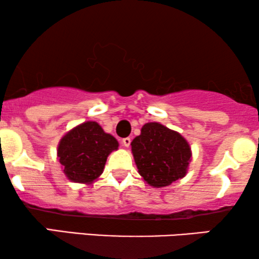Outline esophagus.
Returning a JSON list of instances; mask_svg holds the SVG:
<instances>
[{
	"label": "esophagus",
	"instance_id": "obj_1",
	"mask_svg": "<svg viewBox=\"0 0 259 259\" xmlns=\"http://www.w3.org/2000/svg\"><path fill=\"white\" fill-rule=\"evenodd\" d=\"M122 145L125 147H130L131 145V138H123L122 139Z\"/></svg>",
	"mask_w": 259,
	"mask_h": 259
}]
</instances>
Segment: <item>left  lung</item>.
<instances>
[{
  "label": "left lung",
  "mask_w": 259,
  "mask_h": 259,
  "mask_svg": "<svg viewBox=\"0 0 259 259\" xmlns=\"http://www.w3.org/2000/svg\"><path fill=\"white\" fill-rule=\"evenodd\" d=\"M131 145L139 175L151 186L164 187L185 177L191 148L178 132L148 122Z\"/></svg>",
  "instance_id": "1"
}]
</instances>
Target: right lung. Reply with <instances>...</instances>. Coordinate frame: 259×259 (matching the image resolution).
<instances>
[{
  "instance_id": "1",
  "label": "right lung",
  "mask_w": 259,
  "mask_h": 259,
  "mask_svg": "<svg viewBox=\"0 0 259 259\" xmlns=\"http://www.w3.org/2000/svg\"><path fill=\"white\" fill-rule=\"evenodd\" d=\"M118 146L115 138L105 133L98 122L87 121L62 138L58 157L67 178L90 184L101 175L108 154Z\"/></svg>"
}]
</instances>
